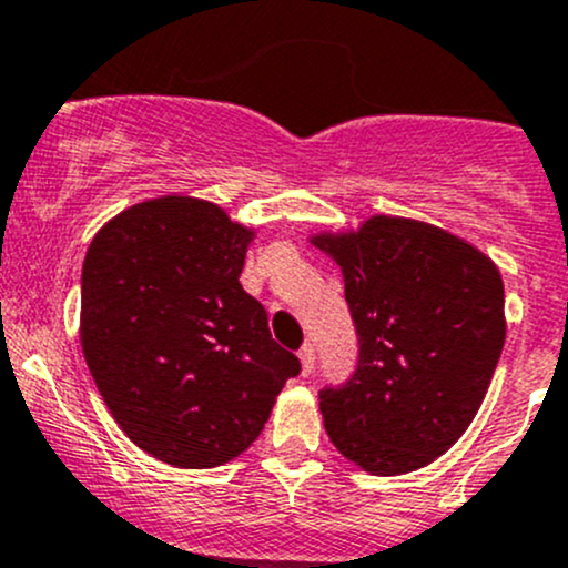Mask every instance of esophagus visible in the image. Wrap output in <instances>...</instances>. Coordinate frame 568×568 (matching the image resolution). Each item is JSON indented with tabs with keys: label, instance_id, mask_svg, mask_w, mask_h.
Returning <instances> with one entry per match:
<instances>
[{
	"label": "esophagus",
	"instance_id": "obj_1",
	"mask_svg": "<svg viewBox=\"0 0 568 568\" xmlns=\"http://www.w3.org/2000/svg\"><path fill=\"white\" fill-rule=\"evenodd\" d=\"M301 366H303V377H308V374L314 372V361H317V349H314L312 342H306L301 347Z\"/></svg>",
	"mask_w": 568,
	"mask_h": 568
}]
</instances>
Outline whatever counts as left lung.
<instances>
[{"mask_svg":"<svg viewBox=\"0 0 568 568\" xmlns=\"http://www.w3.org/2000/svg\"><path fill=\"white\" fill-rule=\"evenodd\" d=\"M317 245L342 265L358 333L355 372L320 390L327 437L377 476L418 470L470 426L500 361L498 267L437 226L390 215Z\"/></svg>","mask_w":568,"mask_h":568,"instance_id":"1","label":"left lung"}]
</instances>
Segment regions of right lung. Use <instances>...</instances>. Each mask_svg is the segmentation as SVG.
I'll return each mask as SVG.
<instances>
[{
  "label": "right lung",
  "mask_w": 568,
  "mask_h": 568,
  "mask_svg": "<svg viewBox=\"0 0 568 568\" xmlns=\"http://www.w3.org/2000/svg\"><path fill=\"white\" fill-rule=\"evenodd\" d=\"M248 241L215 204L163 196L116 215L87 251V366L122 432L169 465L237 457L301 374L237 282Z\"/></svg>",
  "instance_id": "right-lung-1"
}]
</instances>
